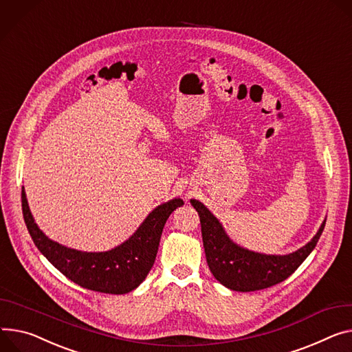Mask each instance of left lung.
Returning a JSON list of instances; mask_svg holds the SVG:
<instances>
[{"instance_id":"left-lung-1","label":"left lung","mask_w":352,"mask_h":352,"mask_svg":"<svg viewBox=\"0 0 352 352\" xmlns=\"http://www.w3.org/2000/svg\"><path fill=\"white\" fill-rule=\"evenodd\" d=\"M190 203L199 212L211 274L221 285L235 292H255L287 279L314 250L326 226L324 220L317 234L300 250L287 255H266L236 245L203 203L195 199Z\"/></svg>"}]
</instances>
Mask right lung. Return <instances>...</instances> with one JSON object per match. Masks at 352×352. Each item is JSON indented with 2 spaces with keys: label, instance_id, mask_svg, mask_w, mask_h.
<instances>
[{
  "label": "right lung",
  "instance_id": "1",
  "mask_svg": "<svg viewBox=\"0 0 352 352\" xmlns=\"http://www.w3.org/2000/svg\"><path fill=\"white\" fill-rule=\"evenodd\" d=\"M183 204L182 199H173L157 206L131 238L110 251L83 252L58 244L39 230L22 187L23 220L42 255L78 286L108 294L128 293L145 280L153 266L166 220Z\"/></svg>",
  "mask_w": 352,
  "mask_h": 352
}]
</instances>
